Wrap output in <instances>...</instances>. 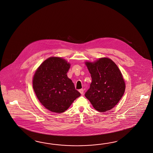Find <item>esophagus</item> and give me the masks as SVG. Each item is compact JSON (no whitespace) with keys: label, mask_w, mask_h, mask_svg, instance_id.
Here are the masks:
<instances>
[{"label":"esophagus","mask_w":153,"mask_h":153,"mask_svg":"<svg viewBox=\"0 0 153 153\" xmlns=\"http://www.w3.org/2000/svg\"><path fill=\"white\" fill-rule=\"evenodd\" d=\"M79 91L80 93V94H83V93H84V89H80V90H79Z\"/></svg>","instance_id":"34e87169"}]
</instances>
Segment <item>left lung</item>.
<instances>
[{"instance_id":"8db88e82","label":"left lung","mask_w":153,"mask_h":153,"mask_svg":"<svg viewBox=\"0 0 153 153\" xmlns=\"http://www.w3.org/2000/svg\"><path fill=\"white\" fill-rule=\"evenodd\" d=\"M92 82L85 96L94 109L105 112L118 104L126 89L122 73L112 60L102 58L94 62H85Z\"/></svg>"}]
</instances>
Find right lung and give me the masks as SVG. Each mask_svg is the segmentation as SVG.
Wrapping results in <instances>:
<instances>
[{
	"mask_svg": "<svg viewBox=\"0 0 153 153\" xmlns=\"http://www.w3.org/2000/svg\"><path fill=\"white\" fill-rule=\"evenodd\" d=\"M71 64L59 57H50L35 71L33 86L41 104L54 113L67 110L80 93L67 76Z\"/></svg>",
	"mask_w": 153,
	"mask_h": 153,
	"instance_id": "add662e5",
	"label": "right lung"
}]
</instances>
